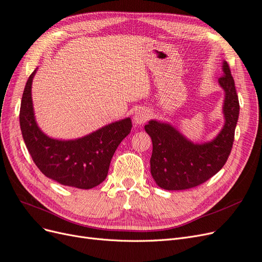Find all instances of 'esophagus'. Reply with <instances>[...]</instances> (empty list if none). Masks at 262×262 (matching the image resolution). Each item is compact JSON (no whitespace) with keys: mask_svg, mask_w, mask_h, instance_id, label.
Returning <instances> with one entry per match:
<instances>
[{"mask_svg":"<svg viewBox=\"0 0 262 262\" xmlns=\"http://www.w3.org/2000/svg\"><path fill=\"white\" fill-rule=\"evenodd\" d=\"M150 119V112L147 109H139L134 114V123L136 125H141L146 123Z\"/></svg>","mask_w":262,"mask_h":262,"instance_id":"1","label":"esophagus"}]
</instances>
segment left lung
<instances>
[{
    "instance_id": "obj_1",
    "label": "left lung",
    "mask_w": 262,
    "mask_h": 262,
    "mask_svg": "<svg viewBox=\"0 0 262 262\" xmlns=\"http://www.w3.org/2000/svg\"><path fill=\"white\" fill-rule=\"evenodd\" d=\"M224 76L218 84L224 90L222 104L225 123L217 136L206 142H193L170 123L151 120L144 130L151 137L153 150L151 175L164 190H186L207 181L224 167L234 140L239 103L233 77L226 60Z\"/></svg>"
}]
</instances>
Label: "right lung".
I'll list each match as a JSON object with an SVG mask.
<instances>
[{"mask_svg":"<svg viewBox=\"0 0 262 262\" xmlns=\"http://www.w3.org/2000/svg\"><path fill=\"white\" fill-rule=\"evenodd\" d=\"M35 73L36 69L27 81L19 113L23 138L35 165L47 178L62 186L87 190L100 185L108 175L116 148L130 133V118L76 139L47 136L35 121L31 94Z\"/></svg>","mask_w":262,"mask_h":262,"instance_id":"add662e5","label":"right lung"}]
</instances>
